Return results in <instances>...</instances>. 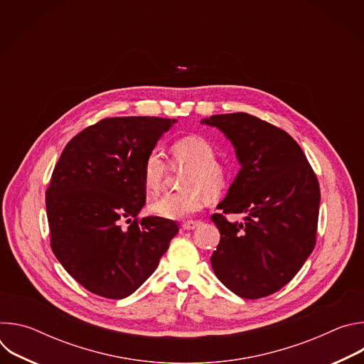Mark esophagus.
Wrapping results in <instances>:
<instances>
[{
  "instance_id": "esophagus-1",
  "label": "esophagus",
  "mask_w": 364,
  "mask_h": 364,
  "mask_svg": "<svg viewBox=\"0 0 364 364\" xmlns=\"http://www.w3.org/2000/svg\"><path fill=\"white\" fill-rule=\"evenodd\" d=\"M198 225H201L200 220H187V222L183 223V229H184V230H193V229H196Z\"/></svg>"
}]
</instances>
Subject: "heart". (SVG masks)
I'll list each match as a JSON object with an SVG mask.
<instances>
[{"instance_id":"b5f03b06","label":"heart","mask_w":364,"mask_h":364,"mask_svg":"<svg viewBox=\"0 0 364 364\" xmlns=\"http://www.w3.org/2000/svg\"><path fill=\"white\" fill-rule=\"evenodd\" d=\"M174 166L188 167L181 186L184 190L166 193L149 204V210L164 219L188 218L204 205L205 197H219L229 186V170L216 161L215 146L201 136L190 135L171 145ZM168 173V164L159 148L151 149L142 164V178L148 191L159 193Z\"/></svg>"}]
</instances>
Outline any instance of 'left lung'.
Here are the masks:
<instances>
[{
  "instance_id": "left-lung-1",
  "label": "left lung",
  "mask_w": 364,
  "mask_h": 364,
  "mask_svg": "<svg viewBox=\"0 0 364 364\" xmlns=\"http://www.w3.org/2000/svg\"><path fill=\"white\" fill-rule=\"evenodd\" d=\"M232 142L240 170L220 213L212 216L220 242L212 255L219 281L246 299L285 287L316 246L320 186L305 154L285 131L249 114L201 119ZM245 213L243 224L225 214Z\"/></svg>"
}]
</instances>
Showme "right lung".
Instances as JSON below:
<instances>
[{
	"instance_id": "1",
	"label": "right lung",
	"mask_w": 364,
	"mask_h": 364,
	"mask_svg": "<svg viewBox=\"0 0 364 364\" xmlns=\"http://www.w3.org/2000/svg\"><path fill=\"white\" fill-rule=\"evenodd\" d=\"M176 122L102 119L68 142L51 174L46 191L51 249L68 274L99 296L135 292L178 233L174 220L138 219L146 198L144 160ZM124 220L132 222L127 230Z\"/></svg>"
}]
</instances>
